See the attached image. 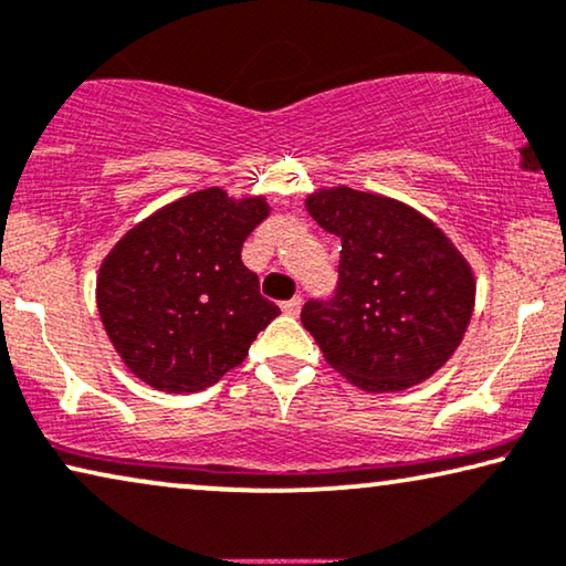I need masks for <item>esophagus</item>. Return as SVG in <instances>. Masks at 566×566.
I'll use <instances>...</instances> for the list:
<instances>
[{"mask_svg":"<svg viewBox=\"0 0 566 566\" xmlns=\"http://www.w3.org/2000/svg\"><path fill=\"white\" fill-rule=\"evenodd\" d=\"M282 310H284L286 315L297 317V315H300V310H302V297H292V300H286L284 305H282Z\"/></svg>","mask_w":566,"mask_h":566,"instance_id":"esophagus-1","label":"esophagus"}]
</instances>
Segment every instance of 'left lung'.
I'll list each match as a JSON object with an SVG mask.
<instances>
[{
  "label": "left lung",
  "mask_w": 566,
  "mask_h": 566,
  "mask_svg": "<svg viewBox=\"0 0 566 566\" xmlns=\"http://www.w3.org/2000/svg\"><path fill=\"white\" fill-rule=\"evenodd\" d=\"M305 207L340 238L336 297L302 307L325 361L366 392L433 377L472 321L469 261L433 220L392 197L340 185L315 189Z\"/></svg>",
  "instance_id": "left-lung-1"
}]
</instances>
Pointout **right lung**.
Instances as JSON below:
<instances>
[{
  "instance_id": "right-lung-1",
  "label": "right lung",
  "mask_w": 566,
  "mask_h": 566,
  "mask_svg": "<svg viewBox=\"0 0 566 566\" xmlns=\"http://www.w3.org/2000/svg\"><path fill=\"white\" fill-rule=\"evenodd\" d=\"M264 197L207 187L148 214L97 274V310L127 371L161 392H200L243 364L280 315L243 266V241L269 218Z\"/></svg>"
}]
</instances>
